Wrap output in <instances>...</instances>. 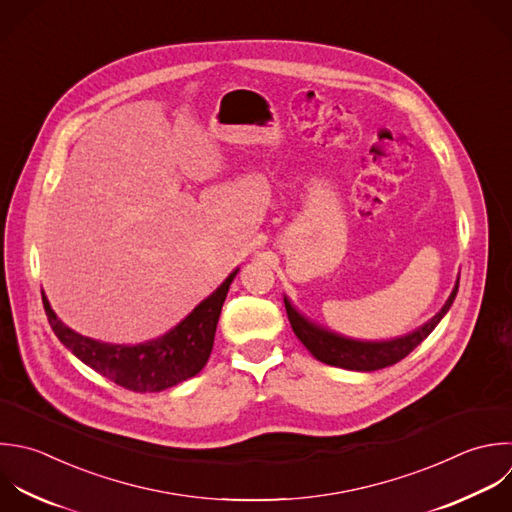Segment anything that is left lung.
Segmentation results:
<instances>
[{"label": "left lung", "mask_w": 512, "mask_h": 512, "mask_svg": "<svg viewBox=\"0 0 512 512\" xmlns=\"http://www.w3.org/2000/svg\"><path fill=\"white\" fill-rule=\"evenodd\" d=\"M458 278H456V284H454L448 300L444 302V306L428 322H424L420 328H416L404 336H396L390 340H358V338L338 334V332L330 330L328 326H322V324L310 320L308 316H304L288 300V296H284V304H286V314H288L294 334L298 336V340L308 348V352L316 360L330 364V366L346 368V370L372 372V370H380V368L400 362L438 326V322L450 310V306L456 298Z\"/></svg>", "instance_id": "1"}]
</instances>
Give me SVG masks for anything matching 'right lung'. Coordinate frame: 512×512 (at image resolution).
I'll list each match as a JSON object with an SVG mask.
<instances>
[{
    "instance_id": "1",
    "label": "right lung",
    "mask_w": 512,
    "mask_h": 512,
    "mask_svg": "<svg viewBox=\"0 0 512 512\" xmlns=\"http://www.w3.org/2000/svg\"><path fill=\"white\" fill-rule=\"evenodd\" d=\"M236 268L206 300L164 336L142 344H110L78 334L52 310L42 290V302L54 334L84 364L134 392H160L196 376L208 362L222 304Z\"/></svg>"
}]
</instances>
